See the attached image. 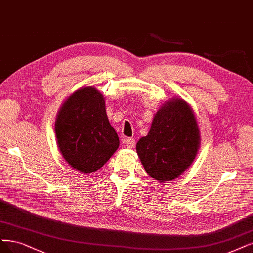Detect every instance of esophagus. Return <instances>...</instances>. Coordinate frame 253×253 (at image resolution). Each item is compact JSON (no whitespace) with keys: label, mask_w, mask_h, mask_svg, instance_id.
I'll list each match as a JSON object with an SVG mask.
<instances>
[{"label":"esophagus","mask_w":253,"mask_h":253,"mask_svg":"<svg viewBox=\"0 0 253 253\" xmlns=\"http://www.w3.org/2000/svg\"><path fill=\"white\" fill-rule=\"evenodd\" d=\"M123 142H124V144H126L127 149H133V147L135 146V139H133V138H125Z\"/></svg>","instance_id":"esophagus-1"}]
</instances>
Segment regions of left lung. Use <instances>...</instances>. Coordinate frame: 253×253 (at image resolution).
Returning a JSON list of instances; mask_svg holds the SVG:
<instances>
[{
	"label": "left lung",
	"instance_id": "left-lung-1",
	"mask_svg": "<svg viewBox=\"0 0 253 253\" xmlns=\"http://www.w3.org/2000/svg\"><path fill=\"white\" fill-rule=\"evenodd\" d=\"M200 145L196 117L183 99L168 101L157 112L149 134L136 150L147 175L160 182L179 177L193 163Z\"/></svg>",
	"mask_w": 253,
	"mask_h": 253
}]
</instances>
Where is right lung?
Listing matches in <instances>:
<instances>
[{
  "label": "right lung",
  "instance_id": "add662e5",
  "mask_svg": "<svg viewBox=\"0 0 253 253\" xmlns=\"http://www.w3.org/2000/svg\"><path fill=\"white\" fill-rule=\"evenodd\" d=\"M55 135L66 161L84 173L98 170L119 146L104 98L93 86L76 91L64 102L56 118Z\"/></svg>",
  "mask_w": 253,
  "mask_h": 253
}]
</instances>
